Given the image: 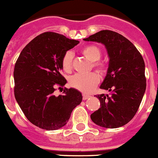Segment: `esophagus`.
<instances>
[{"mask_svg":"<svg viewBox=\"0 0 158 158\" xmlns=\"http://www.w3.org/2000/svg\"><path fill=\"white\" fill-rule=\"evenodd\" d=\"M89 97H90V95H88V94H82V98H83V100H86L88 99V98H89Z\"/></svg>","mask_w":158,"mask_h":158,"instance_id":"34e87169","label":"esophagus"}]
</instances>
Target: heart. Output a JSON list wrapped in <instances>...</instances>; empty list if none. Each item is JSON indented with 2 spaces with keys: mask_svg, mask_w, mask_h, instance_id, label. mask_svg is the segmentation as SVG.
I'll use <instances>...</instances> for the list:
<instances>
[{
  "mask_svg": "<svg viewBox=\"0 0 158 158\" xmlns=\"http://www.w3.org/2000/svg\"><path fill=\"white\" fill-rule=\"evenodd\" d=\"M81 52L89 61H92L94 69L101 73H104L107 69V65L104 61H100L101 57V48L97 45L90 44L82 48ZM73 54L71 51H67L61 59V66L64 72H70L72 68ZM100 82L99 76L95 72H90L86 75L76 74L69 79V85L74 89L82 93H90Z\"/></svg>",
  "mask_w": 158,
  "mask_h": 158,
  "instance_id": "obj_1",
  "label": "heart"
}]
</instances>
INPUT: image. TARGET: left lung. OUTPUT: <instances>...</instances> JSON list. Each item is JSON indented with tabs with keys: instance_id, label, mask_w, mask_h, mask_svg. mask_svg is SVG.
Returning <instances> with one entry per match:
<instances>
[{
	"instance_id": "8db88e82",
	"label": "left lung",
	"mask_w": 158,
	"mask_h": 158,
	"mask_svg": "<svg viewBox=\"0 0 158 158\" xmlns=\"http://www.w3.org/2000/svg\"><path fill=\"white\" fill-rule=\"evenodd\" d=\"M84 40L104 44L110 58L101 86L110 93L96 95L101 108L91 114V120L107 129L125 126L136 114L146 90L143 58L132 43L114 31L101 30Z\"/></svg>"
}]
</instances>
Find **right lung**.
<instances>
[{
  "mask_svg": "<svg viewBox=\"0 0 158 158\" xmlns=\"http://www.w3.org/2000/svg\"><path fill=\"white\" fill-rule=\"evenodd\" d=\"M79 41L54 32L35 37L23 48L15 64V97L26 118L46 130L67 124L72 110L82 102L80 92L65 89L56 97V88L67 82L61 74V59Z\"/></svg>",
  "mask_w": 158,
  "mask_h": 158,
  "instance_id": "add662e5",
  "label": "right lung"
}]
</instances>
